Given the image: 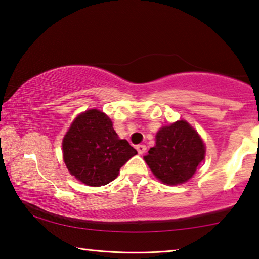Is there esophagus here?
<instances>
[{
    "label": "esophagus",
    "mask_w": 259,
    "mask_h": 259,
    "mask_svg": "<svg viewBox=\"0 0 259 259\" xmlns=\"http://www.w3.org/2000/svg\"><path fill=\"white\" fill-rule=\"evenodd\" d=\"M137 150H138V152H139L140 155H142V154H145V152H146L147 147L145 145H138L137 146Z\"/></svg>",
    "instance_id": "1"
}]
</instances>
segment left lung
<instances>
[{
    "label": "left lung",
    "instance_id": "left-lung-1",
    "mask_svg": "<svg viewBox=\"0 0 259 259\" xmlns=\"http://www.w3.org/2000/svg\"><path fill=\"white\" fill-rule=\"evenodd\" d=\"M145 159L152 173L167 185L189 180L204 159L205 148L200 135L185 120L164 126L156 135V146Z\"/></svg>",
    "mask_w": 259,
    "mask_h": 259
}]
</instances>
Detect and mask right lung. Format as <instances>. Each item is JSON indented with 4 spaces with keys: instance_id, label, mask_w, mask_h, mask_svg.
Here are the masks:
<instances>
[{
    "instance_id": "add662e5",
    "label": "right lung",
    "mask_w": 259,
    "mask_h": 259,
    "mask_svg": "<svg viewBox=\"0 0 259 259\" xmlns=\"http://www.w3.org/2000/svg\"><path fill=\"white\" fill-rule=\"evenodd\" d=\"M138 152L114 132L107 114L93 109L77 117L63 140V156L72 176L100 187L114 180Z\"/></svg>"
}]
</instances>
